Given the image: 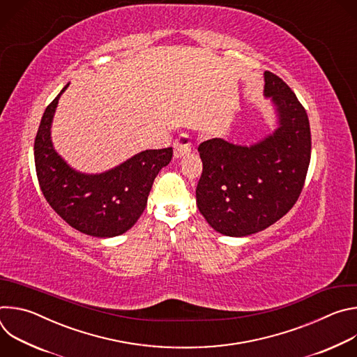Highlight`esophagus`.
Here are the masks:
<instances>
[{
	"label": "esophagus",
	"instance_id": "obj_1",
	"mask_svg": "<svg viewBox=\"0 0 357 357\" xmlns=\"http://www.w3.org/2000/svg\"><path fill=\"white\" fill-rule=\"evenodd\" d=\"M192 151V139L188 134H181L174 142V157L182 158Z\"/></svg>",
	"mask_w": 357,
	"mask_h": 357
}]
</instances>
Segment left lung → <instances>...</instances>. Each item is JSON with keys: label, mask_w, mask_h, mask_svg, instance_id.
<instances>
[{"label": "left lung", "mask_w": 357, "mask_h": 357, "mask_svg": "<svg viewBox=\"0 0 357 357\" xmlns=\"http://www.w3.org/2000/svg\"><path fill=\"white\" fill-rule=\"evenodd\" d=\"M274 130L248 145L212 138L197 148L203 171L196 205L220 234L244 237L280 220L296 202L311 160L308 114L292 90L264 72Z\"/></svg>", "instance_id": "8db88e82"}]
</instances>
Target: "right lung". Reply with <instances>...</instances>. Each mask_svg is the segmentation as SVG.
<instances>
[{"label":"right lung","instance_id":"add662e5","mask_svg":"<svg viewBox=\"0 0 357 357\" xmlns=\"http://www.w3.org/2000/svg\"><path fill=\"white\" fill-rule=\"evenodd\" d=\"M62 89L40 120L33 155L39 186L47 203L69 226L93 236L116 237L142 215L158 172L172 160V148L145 149L98 174L75 169L55 149L52 123Z\"/></svg>","mask_w":357,"mask_h":357}]
</instances>
